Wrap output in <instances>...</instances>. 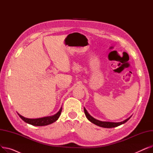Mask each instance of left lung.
Instances as JSON below:
<instances>
[{
    "mask_svg": "<svg viewBox=\"0 0 153 153\" xmlns=\"http://www.w3.org/2000/svg\"><path fill=\"white\" fill-rule=\"evenodd\" d=\"M84 113L85 115L87 117V118L89 120V121L92 123H93L94 124L99 126L100 127H103V128H114V127H117L118 126L121 125L125 123H126L128 120H129L131 117H130L126 119L125 120L121 122H102L100 121V120H98L97 119L94 118V117H92L89 113L88 111L86 110V109L85 108V107H84Z\"/></svg>",
    "mask_w": 153,
    "mask_h": 153,
    "instance_id": "left-lung-1",
    "label": "left lung"
}]
</instances>
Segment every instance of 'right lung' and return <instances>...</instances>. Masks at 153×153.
<instances>
[{
  "instance_id": "right-lung-1",
  "label": "right lung",
  "mask_w": 153,
  "mask_h": 153,
  "mask_svg": "<svg viewBox=\"0 0 153 153\" xmlns=\"http://www.w3.org/2000/svg\"><path fill=\"white\" fill-rule=\"evenodd\" d=\"M62 111V107H61L60 110L58 112L57 114H56L55 115L53 116H50V117H43V118H35V119H32V118H27L25 117H23L19 114H18L19 116L23 120L24 122L30 124L31 125L33 126H45L51 124L56 122L57 120Z\"/></svg>"
}]
</instances>
